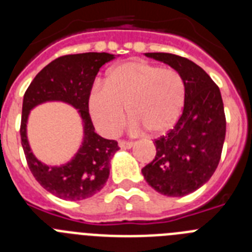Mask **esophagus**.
<instances>
[{"label":"esophagus","instance_id":"esophagus-1","mask_svg":"<svg viewBox=\"0 0 252 252\" xmlns=\"http://www.w3.org/2000/svg\"><path fill=\"white\" fill-rule=\"evenodd\" d=\"M119 145L121 149H130L133 146V142L132 141H126V140H120L119 141Z\"/></svg>","mask_w":252,"mask_h":252}]
</instances>
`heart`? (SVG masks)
<instances>
[{
	"instance_id": "heart-1",
	"label": "heart",
	"mask_w": 252,
	"mask_h": 252,
	"mask_svg": "<svg viewBox=\"0 0 252 252\" xmlns=\"http://www.w3.org/2000/svg\"><path fill=\"white\" fill-rule=\"evenodd\" d=\"M186 97L187 83L179 70L130 60L113 66L104 84L93 86L88 108L95 126L110 136L121 130L126 107L133 127L144 126L160 135L178 121Z\"/></svg>"
}]
</instances>
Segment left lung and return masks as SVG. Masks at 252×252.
Listing matches in <instances>:
<instances>
[{"label":"left lung","mask_w":252,"mask_h":252,"mask_svg":"<svg viewBox=\"0 0 252 252\" xmlns=\"http://www.w3.org/2000/svg\"><path fill=\"white\" fill-rule=\"evenodd\" d=\"M183 74L187 97L182 116L155 139V159L141 169L160 194L183 197L206 184L218 166L226 136L223 101L217 84L192 60L169 53H146Z\"/></svg>","instance_id":"8db88e82"}]
</instances>
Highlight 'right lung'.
<instances>
[{
	"label": "right lung",
	"instance_id": "1",
	"mask_svg": "<svg viewBox=\"0 0 252 252\" xmlns=\"http://www.w3.org/2000/svg\"><path fill=\"white\" fill-rule=\"evenodd\" d=\"M115 59L108 53H83L59 57L43 68L24 94L20 135L31 173L49 193L65 201H82L101 190L110 177V160L119 150L116 140L94 132L88 97L103 64ZM48 100H62L77 108L84 122V141L75 158L64 166L49 167L31 153L26 135L30 111Z\"/></svg>",
	"mask_w": 252,
	"mask_h": 252
}]
</instances>
